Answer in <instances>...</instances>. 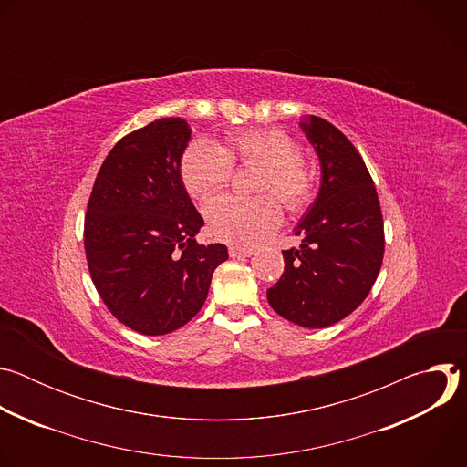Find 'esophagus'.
Instances as JSON below:
<instances>
[{
	"mask_svg": "<svg viewBox=\"0 0 467 467\" xmlns=\"http://www.w3.org/2000/svg\"><path fill=\"white\" fill-rule=\"evenodd\" d=\"M229 254L233 258H244V256H251L253 249H247V247H229Z\"/></svg>",
	"mask_w": 467,
	"mask_h": 467,
	"instance_id": "esophagus-1",
	"label": "esophagus"
}]
</instances>
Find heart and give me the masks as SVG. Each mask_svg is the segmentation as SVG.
<instances>
[{"label":"heart","mask_w":467,"mask_h":467,"mask_svg":"<svg viewBox=\"0 0 467 467\" xmlns=\"http://www.w3.org/2000/svg\"><path fill=\"white\" fill-rule=\"evenodd\" d=\"M242 166H262L254 199L223 195L207 207L213 234L233 245H254L268 238L283 220L279 202L290 211H303L314 193V177L303 161L299 142L281 129H249L229 135L222 146L193 142L181 159V179L195 199L222 192ZM275 197L272 198L271 195Z\"/></svg>","instance_id":"1"}]
</instances>
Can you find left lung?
Returning <instances> with one entry per match:
<instances>
[{
  "label": "left lung",
  "instance_id": "left-lung-1",
  "mask_svg": "<svg viewBox=\"0 0 467 467\" xmlns=\"http://www.w3.org/2000/svg\"><path fill=\"white\" fill-rule=\"evenodd\" d=\"M301 129L321 164L314 205L296 227L301 247L283 251L285 272L268 303L288 321L323 328L369 294L384 256V223L373 179L344 132L308 116Z\"/></svg>",
  "mask_w": 467,
  "mask_h": 467
}]
</instances>
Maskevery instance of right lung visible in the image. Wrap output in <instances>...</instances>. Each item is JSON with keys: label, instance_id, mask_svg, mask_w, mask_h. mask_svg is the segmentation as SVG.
<instances>
[{"label": "right lung", "instance_id": "1", "mask_svg": "<svg viewBox=\"0 0 467 467\" xmlns=\"http://www.w3.org/2000/svg\"><path fill=\"white\" fill-rule=\"evenodd\" d=\"M182 118L129 132L103 161L85 216L90 277L110 314L146 337L177 330L202 310L223 244L202 245L203 218L181 179L190 140Z\"/></svg>", "mask_w": 467, "mask_h": 467}]
</instances>
